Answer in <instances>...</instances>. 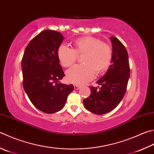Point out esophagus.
I'll return each instance as SVG.
<instances>
[{
    "mask_svg": "<svg viewBox=\"0 0 154 154\" xmlns=\"http://www.w3.org/2000/svg\"><path fill=\"white\" fill-rule=\"evenodd\" d=\"M74 88H75V89H79L80 88V86L79 85H74Z\"/></svg>",
    "mask_w": 154,
    "mask_h": 154,
    "instance_id": "obj_1",
    "label": "esophagus"
}]
</instances>
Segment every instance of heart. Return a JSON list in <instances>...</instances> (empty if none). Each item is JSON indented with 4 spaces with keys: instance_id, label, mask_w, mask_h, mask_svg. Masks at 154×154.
Masks as SVG:
<instances>
[{
    "instance_id": "obj_1",
    "label": "heart",
    "mask_w": 154,
    "mask_h": 154,
    "mask_svg": "<svg viewBox=\"0 0 154 154\" xmlns=\"http://www.w3.org/2000/svg\"><path fill=\"white\" fill-rule=\"evenodd\" d=\"M72 48L61 45L57 50V57L61 65L69 67L82 56V65H76L66 72V79L74 84H83L93 79L94 73L101 74L110 65L112 52L108 44L98 38L86 36L72 42Z\"/></svg>"
}]
</instances>
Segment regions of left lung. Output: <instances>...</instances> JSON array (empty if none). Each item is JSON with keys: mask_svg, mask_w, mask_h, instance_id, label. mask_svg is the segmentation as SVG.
Instances as JSON below:
<instances>
[{"mask_svg": "<svg viewBox=\"0 0 154 154\" xmlns=\"http://www.w3.org/2000/svg\"><path fill=\"white\" fill-rule=\"evenodd\" d=\"M112 45V65L106 73L96 82L100 87L91 86V94L83 100L87 110L96 114H104L115 108L127 90L130 66L125 46L116 37H110Z\"/></svg>", "mask_w": 154, "mask_h": 154, "instance_id": "1", "label": "left lung"}]
</instances>
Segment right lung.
Wrapping results in <instances>:
<instances>
[{
    "label": "right lung",
    "instance_id": "obj_1",
    "mask_svg": "<svg viewBox=\"0 0 154 154\" xmlns=\"http://www.w3.org/2000/svg\"><path fill=\"white\" fill-rule=\"evenodd\" d=\"M63 39L57 31H42L30 41L21 60L24 90L33 106L47 114L60 110L74 89L58 83L65 76L57 57Z\"/></svg>",
    "mask_w": 154,
    "mask_h": 154
}]
</instances>
